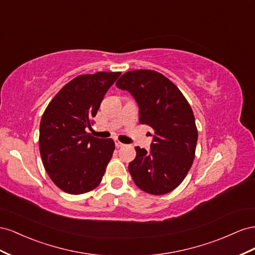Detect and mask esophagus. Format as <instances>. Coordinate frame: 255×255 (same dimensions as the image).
<instances>
[{
    "instance_id": "obj_1",
    "label": "esophagus",
    "mask_w": 255,
    "mask_h": 255,
    "mask_svg": "<svg viewBox=\"0 0 255 255\" xmlns=\"http://www.w3.org/2000/svg\"><path fill=\"white\" fill-rule=\"evenodd\" d=\"M115 146L116 147H123L124 144L122 142H120L119 140H115Z\"/></svg>"
}]
</instances>
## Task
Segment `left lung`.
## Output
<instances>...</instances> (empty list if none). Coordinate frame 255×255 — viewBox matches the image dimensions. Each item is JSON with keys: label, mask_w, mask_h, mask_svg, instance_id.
Listing matches in <instances>:
<instances>
[{"label": "left lung", "mask_w": 255, "mask_h": 255, "mask_svg": "<svg viewBox=\"0 0 255 255\" xmlns=\"http://www.w3.org/2000/svg\"><path fill=\"white\" fill-rule=\"evenodd\" d=\"M139 105V122L154 130L150 149L135 146L128 170L141 190L154 195L173 191L185 179L198 142L193 111L178 87L162 74L137 69L116 82Z\"/></svg>", "instance_id": "obj_1"}]
</instances>
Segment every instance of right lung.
<instances>
[{"mask_svg":"<svg viewBox=\"0 0 255 255\" xmlns=\"http://www.w3.org/2000/svg\"><path fill=\"white\" fill-rule=\"evenodd\" d=\"M122 72L99 71L72 79L50 101L39 126V151L51 180L64 192L82 194L103 179L115 144L85 131L107 91Z\"/></svg>","mask_w":255,"mask_h":255,"instance_id":"add662e5","label":"right lung"}]
</instances>
